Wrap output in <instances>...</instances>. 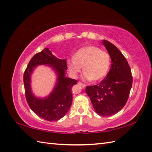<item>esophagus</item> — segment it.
Segmentation results:
<instances>
[{"instance_id":"34e87169","label":"esophagus","mask_w":152,"mask_h":152,"mask_svg":"<svg viewBox=\"0 0 152 152\" xmlns=\"http://www.w3.org/2000/svg\"><path fill=\"white\" fill-rule=\"evenodd\" d=\"M78 84H79L80 86H82L83 88H85L86 87V84H84V83H82V82H78Z\"/></svg>"}]
</instances>
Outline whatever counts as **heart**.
Returning a JSON list of instances; mask_svg holds the SVG:
<instances>
[{"mask_svg":"<svg viewBox=\"0 0 152 152\" xmlns=\"http://www.w3.org/2000/svg\"><path fill=\"white\" fill-rule=\"evenodd\" d=\"M67 64L74 75L81 72L83 67L85 78L96 82L107 75L111 64V57L107 51L101 48L87 46L77 51L74 57L68 59Z\"/></svg>","mask_w":152,"mask_h":152,"instance_id":"b5f03b06","label":"heart"}]
</instances>
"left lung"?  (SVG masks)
Masks as SVG:
<instances>
[{"instance_id": "obj_1", "label": "left lung", "mask_w": 152, "mask_h": 152, "mask_svg": "<svg viewBox=\"0 0 152 152\" xmlns=\"http://www.w3.org/2000/svg\"><path fill=\"white\" fill-rule=\"evenodd\" d=\"M102 43L110 56L111 69L98 85L87 86L86 92L96 114L107 117L124 107L133 84V76L129 64L118 48L107 40Z\"/></svg>"}]
</instances>
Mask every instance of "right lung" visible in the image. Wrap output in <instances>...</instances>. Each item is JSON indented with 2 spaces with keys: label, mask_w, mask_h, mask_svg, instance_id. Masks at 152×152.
<instances>
[{
  "label": "right lung",
  "mask_w": 152,
  "mask_h": 152,
  "mask_svg": "<svg viewBox=\"0 0 152 152\" xmlns=\"http://www.w3.org/2000/svg\"><path fill=\"white\" fill-rule=\"evenodd\" d=\"M40 64H48L56 70L58 74L57 84L49 97L38 99L31 92L30 74L33 68ZM67 69L66 60L59 59L52 55L48 48H45L31 58L23 74L25 93L31 109L40 118L47 121H57L66 115L72 102V87L76 84V80L65 77Z\"/></svg>",
  "instance_id": "obj_1"
}]
</instances>
